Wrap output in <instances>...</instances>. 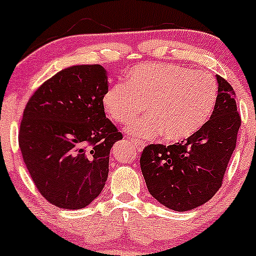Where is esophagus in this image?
I'll list each match as a JSON object with an SVG mask.
<instances>
[{
    "label": "esophagus",
    "mask_w": 256,
    "mask_h": 256,
    "mask_svg": "<svg viewBox=\"0 0 256 256\" xmlns=\"http://www.w3.org/2000/svg\"><path fill=\"white\" fill-rule=\"evenodd\" d=\"M128 140H130L131 143H134V148H136L137 152H141L143 150V146H144V142L140 141V140H136V138H131V137H128Z\"/></svg>",
    "instance_id": "34e87169"
}]
</instances>
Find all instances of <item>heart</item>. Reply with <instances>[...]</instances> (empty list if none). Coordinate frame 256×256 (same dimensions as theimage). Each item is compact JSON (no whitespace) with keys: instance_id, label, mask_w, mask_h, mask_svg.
<instances>
[{"instance_id":"1","label":"heart","mask_w":256,"mask_h":256,"mask_svg":"<svg viewBox=\"0 0 256 256\" xmlns=\"http://www.w3.org/2000/svg\"><path fill=\"white\" fill-rule=\"evenodd\" d=\"M218 87L206 72H193L170 63H150L134 68L126 84H115L103 94V106L115 122L128 124V132L141 137L162 134L169 141L194 134L214 110Z\"/></svg>"}]
</instances>
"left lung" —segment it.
Instances as JSON below:
<instances>
[{"label":"left lung","instance_id":"1","mask_svg":"<svg viewBox=\"0 0 256 256\" xmlns=\"http://www.w3.org/2000/svg\"><path fill=\"white\" fill-rule=\"evenodd\" d=\"M218 100L212 116L194 134L175 144H150L140 164L148 190L160 204L187 212L212 198L222 184L236 148L240 120L234 91L216 76Z\"/></svg>","mask_w":256,"mask_h":256}]
</instances>
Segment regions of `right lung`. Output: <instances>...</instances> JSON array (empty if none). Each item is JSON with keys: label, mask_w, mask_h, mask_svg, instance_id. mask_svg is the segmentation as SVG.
<instances>
[{"label": "right lung", "mask_w": 256, "mask_h": 256, "mask_svg": "<svg viewBox=\"0 0 256 256\" xmlns=\"http://www.w3.org/2000/svg\"><path fill=\"white\" fill-rule=\"evenodd\" d=\"M106 90L102 66H74L44 81L26 103L19 147L36 188L53 206L82 209L104 187L109 153L122 138L106 118Z\"/></svg>", "instance_id": "add662e5"}]
</instances>
